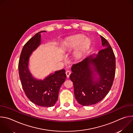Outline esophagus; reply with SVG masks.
<instances>
[{"label": "esophagus", "instance_id": "obj_1", "mask_svg": "<svg viewBox=\"0 0 133 133\" xmlns=\"http://www.w3.org/2000/svg\"><path fill=\"white\" fill-rule=\"evenodd\" d=\"M70 74H71V71H69V70H67L66 71V76H67V78H68L69 77Z\"/></svg>", "mask_w": 133, "mask_h": 133}]
</instances>
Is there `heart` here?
<instances>
[{"mask_svg":"<svg viewBox=\"0 0 133 133\" xmlns=\"http://www.w3.org/2000/svg\"><path fill=\"white\" fill-rule=\"evenodd\" d=\"M90 45V40L88 38L85 39V36L83 35H77L69 37L65 40L63 44L64 47L68 50L75 49L78 46L75 52V55L77 57H80L87 52L89 50Z\"/></svg>","mask_w":133,"mask_h":133,"instance_id":"b5f03b06","label":"heart"}]
</instances>
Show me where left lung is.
I'll use <instances>...</instances> for the list:
<instances>
[{"label":"left lung","instance_id":"left-lung-1","mask_svg":"<svg viewBox=\"0 0 133 133\" xmlns=\"http://www.w3.org/2000/svg\"><path fill=\"white\" fill-rule=\"evenodd\" d=\"M101 37L104 48L95 57L91 55L71 67L72 72L69 78L73 83L75 98L83 106L101 102L109 92L114 79L115 56L108 41L103 36ZM94 72L100 76L95 82Z\"/></svg>","mask_w":133,"mask_h":133}]
</instances>
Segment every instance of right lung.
Returning a JSON list of instances; mask_svg holds the SVG:
<instances>
[{"instance_id":"1","label":"right lung","mask_w":133,"mask_h":133,"mask_svg":"<svg viewBox=\"0 0 133 133\" xmlns=\"http://www.w3.org/2000/svg\"><path fill=\"white\" fill-rule=\"evenodd\" d=\"M35 34L24 46L18 63L19 75L22 85L28 98L35 104L42 107L53 106L58 99L61 86L65 81V69L56 71L44 81L33 78L28 68L30 55L41 44V33ZM45 32V31H44Z\"/></svg>"}]
</instances>
